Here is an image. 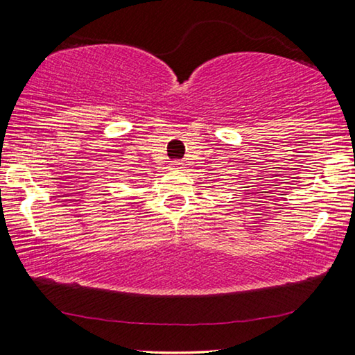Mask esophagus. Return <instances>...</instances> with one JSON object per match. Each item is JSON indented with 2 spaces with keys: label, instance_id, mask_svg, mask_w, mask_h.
Returning a JSON list of instances; mask_svg holds the SVG:
<instances>
[{
  "label": "esophagus",
  "instance_id": "esophagus-1",
  "mask_svg": "<svg viewBox=\"0 0 355 355\" xmlns=\"http://www.w3.org/2000/svg\"><path fill=\"white\" fill-rule=\"evenodd\" d=\"M172 166H173V167H180V166H182V162H180V161H173Z\"/></svg>",
  "mask_w": 355,
  "mask_h": 355
}]
</instances>
